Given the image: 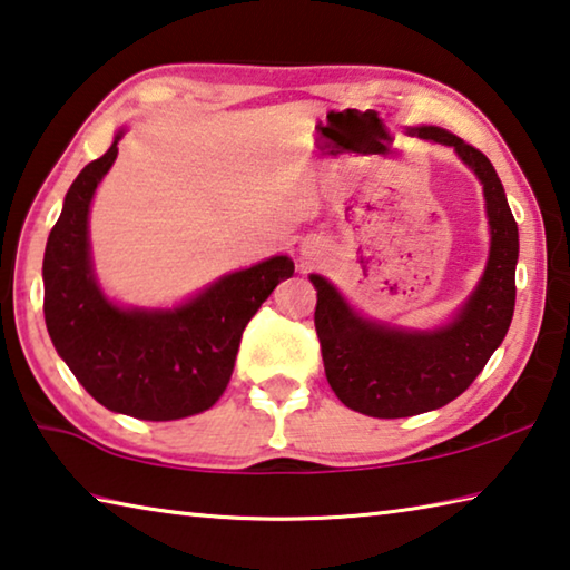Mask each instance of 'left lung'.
I'll use <instances>...</instances> for the list:
<instances>
[{
	"label": "left lung",
	"instance_id": "1",
	"mask_svg": "<svg viewBox=\"0 0 570 570\" xmlns=\"http://www.w3.org/2000/svg\"><path fill=\"white\" fill-rule=\"evenodd\" d=\"M407 132L452 148L475 173L485 196L490 254L468 302L432 330L370 320L330 278L308 274L316 288L314 326L330 387L350 410L380 420L412 417L460 397L503 344L515 306L518 224L493 163L438 125Z\"/></svg>",
	"mask_w": 570,
	"mask_h": 570
}]
</instances>
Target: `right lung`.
<instances>
[{"mask_svg":"<svg viewBox=\"0 0 570 570\" xmlns=\"http://www.w3.org/2000/svg\"><path fill=\"white\" fill-rule=\"evenodd\" d=\"M122 135L125 128L80 170L47 238L45 322L57 354L102 407L138 420H180L218 402L240 334L276 284L294 274V262L272 256L168 308L112 302L95 276L90 206Z\"/></svg>","mask_w":570,"mask_h":570,"instance_id":"right-lung-1","label":"right lung"}]
</instances>
